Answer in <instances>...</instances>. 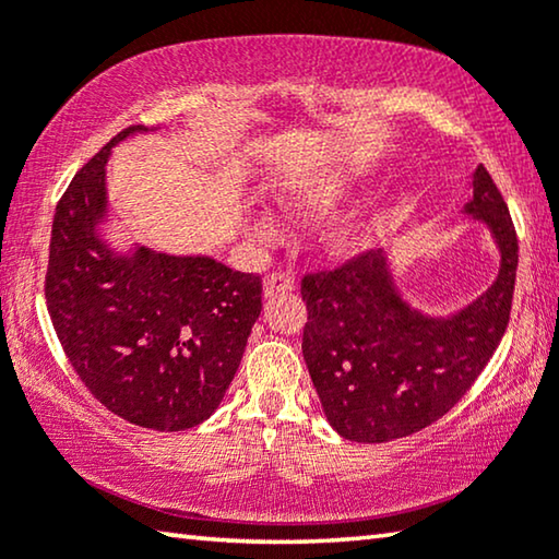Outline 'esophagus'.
I'll return each mask as SVG.
<instances>
[{
    "label": "esophagus",
    "mask_w": 559,
    "mask_h": 559,
    "mask_svg": "<svg viewBox=\"0 0 559 559\" xmlns=\"http://www.w3.org/2000/svg\"><path fill=\"white\" fill-rule=\"evenodd\" d=\"M288 290H296V278L290 276V273H269L266 281H263V296L271 298L276 296V293H288Z\"/></svg>",
    "instance_id": "34e87169"
}]
</instances>
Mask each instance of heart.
Returning <instances> with one entry per match:
<instances>
[{"mask_svg": "<svg viewBox=\"0 0 559 559\" xmlns=\"http://www.w3.org/2000/svg\"><path fill=\"white\" fill-rule=\"evenodd\" d=\"M347 192V182L340 177H306L298 179V182L288 185L281 189L278 202L283 210L293 216H300V219H313L333 210V206L343 200ZM259 236H269V224L259 222L257 224ZM374 231V219L370 214H349L345 219L330 224L323 231V249L335 259L353 257V253L362 251L372 239Z\"/></svg>", "mask_w": 559, "mask_h": 559, "instance_id": "heart-1", "label": "heart"}]
</instances>
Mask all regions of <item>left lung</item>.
<instances>
[{"label":"left lung","instance_id":"1","mask_svg":"<svg viewBox=\"0 0 559 559\" xmlns=\"http://www.w3.org/2000/svg\"><path fill=\"white\" fill-rule=\"evenodd\" d=\"M471 187L463 212L488 226L500 269L490 288L456 313L433 318L412 308L382 249L302 278V359L340 437L384 443L429 427L471 390L506 335L518 271L515 226L484 165Z\"/></svg>","mask_w":559,"mask_h":559}]
</instances>
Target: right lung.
<instances>
[{"instance_id": "right-lung-1", "label": "right lung", "mask_w": 559, "mask_h": 559, "mask_svg": "<svg viewBox=\"0 0 559 559\" xmlns=\"http://www.w3.org/2000/svg\"><path fill=\"white\" fill-rule=\"evenodd\" d=\"M118 132L56 206L46 306L75 374L135 427L192 429L224 400L261 316V278L212 257H169L103 239L106 163Z\"/></svg>"}]
</instances>
